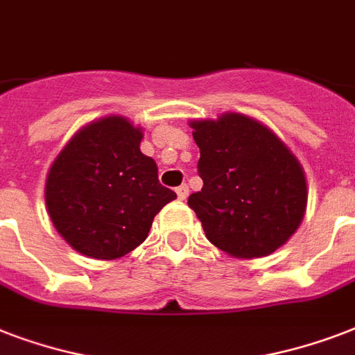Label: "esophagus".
Returning a JSON list of instances; mask_svg holds the SVG:
<instances>
[{"label": "esophagus", "mask_w": 355, "mask_h": 355, "mask_svg": "<svg viewBox=\"0 0 355 355\" xmlns=\"http://www.w3.org/2000/svg\"><path fill=\"white\" fill-rule=\"evenodd\" d=\"M177 195H178V199L180 200H186V197L189 195V188L186 186V184H182V186H178L177 188Z\"/></svg>", "instance_id": "34e87169"}]
</instances>
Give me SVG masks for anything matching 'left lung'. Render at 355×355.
I'll list each match as a JSON object with an SVG mask.
<instances>
[{
	"label": "left lung",
	"mask_w": 355,
	"mask_h": 355,
	"mask_svg": "<svg viewBox=\"0 0 355 355\" xmlns=\"http://www.w3.org/2000/svg\"><path fill=\"white\" fill-rule=\"evenodd\" d=\"M202 189L189 208L211 245L236 258L275 252L302 221L308 189L298 160L261 123L225 114L193 121Z\"/></svg>",
	"instance_id": "1"
}]
</instances>
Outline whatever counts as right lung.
Returning <instances> with one entry per match:
<instances>
[{
	"mask_svg": "<svg viewBox=\"0 0 355 355\" xmlns=\"http://www.w3.org/2000/svg\"><path fill=\"white\" fill-rule=\"evenodd\" d=\"M141 138L127 119L110 116L79 130L53 162L47 211L80 254L121 258L145 241L156 214L177 199L158 182L155 160L139 150Z\"/></svg>",
	"mask_w": 355,
	"mask_h": 355,
	"instance_id": "1",
	"label": "right lung"
}]
</instances>
